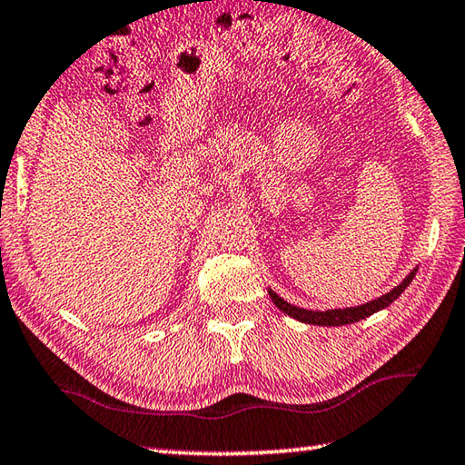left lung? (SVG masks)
I'll return each instance as SVG.
<instances>
[{
	"label": "left lung",
	"mask_w": 465,
	"mask_h": 465,
	"mask_svg": "<svg viewBox=\"0 0 465 465\" xmlns=\"http://www.w3.org/2000/svg\"><path fill=\"white\" fill-rule=\"evenodd\" d=\"M416 271H419V266L412 269L411 272L406 274V279L400 282L398 287H393L390 293H385L377 299H371V302H367L363 305H357V308H342V310H326V312H320V310H303V308H297V305H291L285 299L279 297L274 293L272 289H269V295L272 299V303L277 305L281 312H285L287 316L295 318L297 322H303V324H313V326H346V324H352V322H359V320H365L369 316H373V313L381 312L391 305L396 299L404 293V289L411 285Z\"/></svg>",
	"instance_id": "obj_1"
}]
</instances>
